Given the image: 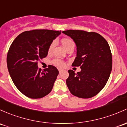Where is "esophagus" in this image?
<instances>
[{"mask_svg":"<svg viewBox=\"0 0 127 127\" xmlns=\"http://www.w3.org/2000/svg\"><path fill=\"white\" fill-rule=\"evenodd\" d=\"M58 71H59L60 73H61L63 71V69H58Z\"/></svg>","mask_w":127,"mask_h":127,"instance_id":"obj_1","label":"esophagus"}]
</instances>
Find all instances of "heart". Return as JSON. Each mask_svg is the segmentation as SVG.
I'll list each match as a JSON object with an SVG mask.
<instances>
[{
  "label": "heart",
  "mask_w": 127,
  "mask_h": 127,
  "mask_svg": "<svg viewBox=\"0 0 127 127\" xmlns=\"http://www.w3.org/2000/svg\"><path fill=\"white\" fill-rule=\"evenodd\" d=\"M61 43H62L63 46L66 49L68 46H69L70 44H74V41H73L71 39H70V38H63V39H61ZM54 42H52L50 44V46L49 47V49H48V52H51L53 47H54ZM52 63L55 65V66H57V67H63V66H64V61H63L62 60L59 59V58H55V59H53L52 60Z\"/></svg>",
  "instance_id": "1"
}]
</instances>
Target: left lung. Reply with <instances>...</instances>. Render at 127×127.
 Here are the masks:
<instances>
[{
	"label": "left lung",
	"mask_w": 127,
	"mask_h": 127,
	"mask_svg": "<svg viewBox=\"0 0 127 127\" xmlns=\"http://www.w3.org/2000/svg\"><path fill=\"white\" fill-rule=\"evenodd\" d=\"M63 33L77 45V57L72 66L81 68L75 73L69 70L66 84L72 95L89 98L97 95L107 83L112 70V54L106 39L95 32L69 30Z\"/></svg>",
	"instance_id": "left-lung-1"
}]
</instances>
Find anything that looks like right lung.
<instances>
[{
	"label": "right lung",
	"instance_id": "1",
	"mask_svg": "<svg viewBox=\"0 0 127 127\" xmlns=\"http://www.w3.org/2000/svg\"><path fill=\"white\" fill-rule=\"evenodd\" d=\"M61 31L33 30L22 32L11 44L7 67L20 92L31 98H41L52 89L59 72L52 65L41 70L38 62L46 57L48 49Z\"/></svg>",
	"mask_w": 127,
	"mask_h": 127
}]
</instances>
